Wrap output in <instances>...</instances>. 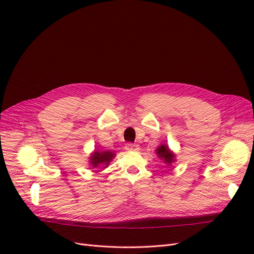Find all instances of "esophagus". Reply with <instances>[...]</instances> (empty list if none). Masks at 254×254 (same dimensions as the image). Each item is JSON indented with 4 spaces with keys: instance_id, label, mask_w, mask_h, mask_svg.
I'll use <instances>...</instances> for the list:
<instances>
[{
    "instance_id": "1",
    "label": "esophagus",
    "mask_w": 254,
    "mask_h": 254,
    "mask_svg": "<svg viewBox=\"0 0 254 254\" xmlns=\"http://www.w3.org/2000/svg\"><path fill=\"white\" fill-rule=\"evenodd\" d=\"M125 149L127 151H136L137 149H139V145L135 143H128L125 146Z\"/></svg>"
}]
</instances>
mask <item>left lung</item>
<instances>
[{
  "label": "left lung",
  "mask_w": 254,
  "mask_h": 254,
  "mask_svg": "<svg viewBox=\"0 0 254 254\" xmlns=\"http://www.w3.org/2000/svg\"><path fill=\"white\" fill-rule=\"evenodd\" d=\"M157 153H158V157L160 159H163L164 162L167 164H171L174 161V157H175L174 153L168 149L166 145H161L160 147H158Z\"/></svg>",
  "instance_id": "left-lung-1"
}]
</instances>
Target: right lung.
Segmentation results:
<instances>
[{"label": "right lung", "instance_id": "add662e5", "mask_svg": "<svg viewBox=\"0 0 254 254\" xmlns=\"http://www.w3.org/2000/svg\"><path fill=\"white\" fill-rule=\"evenodd\" d=\"M113 157H114V153H112L109 150L102 151V152L95 151L93 155L90 157L91 166L92 167H97L99 165H108Z\"/></svg>", "mask_w": 254, "mask_h": 254}]
</instances>
